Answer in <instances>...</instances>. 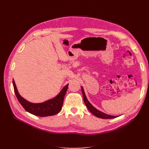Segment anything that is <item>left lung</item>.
Returning a JSON list of instances; mask_svg holds the SVG:
<instances>
[{
	"label": "left lung",
	"instance_id": "obj_1",
	"mask_svg": "<svg viewBox=\"0 0 149 149\" xmlns=\"http://www.w3.org/2000/svg\"><path fill=\"white\" fill-rule=\"evenodd\" d=\"M81 91H82V94H83V96L84 102L85 103L86 106L88 107V109H89V111L91 112L93 115L96 116L97 118H101V119H113V118H116L117 116H111V115L105 114V113H104V112L97 109L96 108L94 107L88 100L86 96V94L84 93V89H83V87H81Z\"/></svg>",
	"mask_w": 149,
	"mask_h": 149
}]
</instances>
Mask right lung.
Wrapping results in <instances>:
<instances>
[{
	"label": "right lung",
	"instance_id": "right-lung-1",
	"mask_svg": "<svg viewBox=\"0 0 149 149\" xmlns=\"http://www.w3.org/2000/svg\"><path fill=\"white\" fill-rule=\"evenodd\" d=\"M13 85L14 92L18 99L24 109L29 113L40 117H46L55 115L59 112L63 106L64 97L68 88V84L63 87L57 96L51 100H47L41 103H32L22 97L18 92L14 80L13 79Z\"/></svg>",
	"mask_w": 149,
	"mask_h": 149
}]
</instances>
